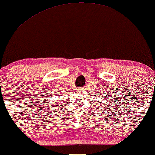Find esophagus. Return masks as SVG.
Here are the masks:
<instances>
[{
	"label": "esophagus",
	"instance_id": "esophagus-1",
	"mask_svg": "<svg viewBox=\"0 0 155 155\" xmlns=\"http://www.w3.org/2000/svg\"><path fill=\"white\" fill-rule=\"evenodd\" d=\"M83 90H84V88H82V89H80L79 90H78V91H82Z\"/></svg>",
	"mask_w": 155,
	"mask_h": 155
}]
</instances>
